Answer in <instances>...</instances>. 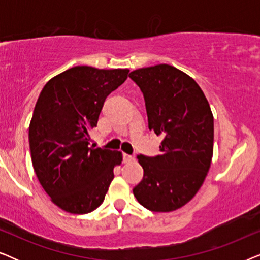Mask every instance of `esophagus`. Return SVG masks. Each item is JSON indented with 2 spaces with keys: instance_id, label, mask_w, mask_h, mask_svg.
I'll use <instances>...</instances> for the list:
<instances>
[{
  "instance_id": "esophagus-1",
  "label": "esophagus",
  "mask_w": 260,
  "mask_h": 260,
  "mask_svg": "<svg viewBox=\"0 0 260 260\" xmlns=\"http://www.w3.org/2000/svg\"><path fill=\"white\" fill-rule=\"evenodd\" d=\"M134 159H135V156H133V155H127V154H123V161L125 162V163L134 161Z\"/></svg>"
}]
</instances>
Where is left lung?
Listing matches in <instances>:
<instances>
[{
	"label": "left lung",
	"instance_id": "8db88e82",
	"mask_svg": "<svg viewBox=\"0 0 260 260\" xmlns=\"http://www.w3.org/2000/svg\"><path fill=\"white\" fill-rule=\"evenodd\" d=\"M129 77L143 92L149 130L163 137L161 154L138 156L144 175L134 195L149 211H176L195 197L211 167V106L197 81L174 66L144 67Z\"/></svg>",
	"mask_w": 260,
	"mask_h": 260
}]
</instances>
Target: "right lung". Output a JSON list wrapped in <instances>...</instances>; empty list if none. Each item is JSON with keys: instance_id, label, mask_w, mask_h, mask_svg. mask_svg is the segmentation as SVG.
I'll use <instances>...</instances> for the list:
<instances>
[{"instance_id": "right-lung-1", "label": "right lung", "mask_w": 260, "mask_h": 260, "mask_svg": "<svg viewBox=\"0 0 260 260\" xmlns=\"http://www.w3.org/2000/svg\"><path fill=\"white\" fill-rule=\"evenodd\" d=\"M127 69L76 66L53 77L39 95L29 124L34 172L53 204L86 214L104 201L120 151L90 148L108 95L126 80Z\"/></svg>"}]
</instances>
